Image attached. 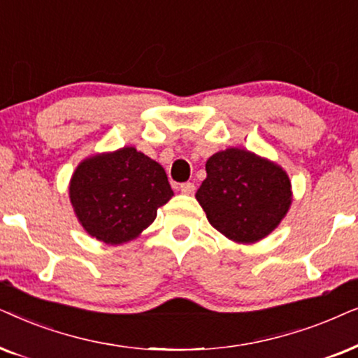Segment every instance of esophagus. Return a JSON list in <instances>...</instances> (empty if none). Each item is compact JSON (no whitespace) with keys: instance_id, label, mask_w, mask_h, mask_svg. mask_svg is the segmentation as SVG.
I'll return each mask as SVG.
<instances>
[{"instance_id":"esophagus-1","label":"esophagus","mask_w":358,"mask_h":358,"mask_svg":"<svg viewBox=\"0 0 358 358\" xmlns=\"http://www.w3.org/2000/svg\"><path fill=\"white\" fill-rule=\"evenodd\" d=\"M180 192L185 193V194H192V193H194V183H192V182H185V183H182V185H180Z\"/></svg>"}]
</instances>
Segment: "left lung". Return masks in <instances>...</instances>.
I'll use <instances>...</instances> for the list:
<instances>
[{
  "instance_id": "left-lung-1",
  "label": "left lung",
  "mask_w": 358,
  "mask_h": 358,
  "mask_svg": "<svg viewBox=\"0 0 358 358\" xmlns=\"http://www.w3.org/2000/svg\"><path fill=\"white\" fill-rule=\"evenodd\" d=\"M206 180L196 192L209 222L236 242L264 239L292 204L288 175L252 152L227 149L209 157Z\"/></svg>"
}]
</instances>
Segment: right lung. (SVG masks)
Segmentation results:
<instances>
[{"label": "right lung", "instance_id": "add662e5", "mask_svg": "<svg viewBox=\"0 0 358 358\" xmlns=\"http://www.w3.org/2000/svg\"><path fill=\"white\" fill-rule=\"evenodd\" d=\"M171 196L162 165L134 147L82 162L70 183V199L82 226L111 245L139 236Z\"/></svg>", "mask_w": 358, "mask_h": 358}]
</instances>
